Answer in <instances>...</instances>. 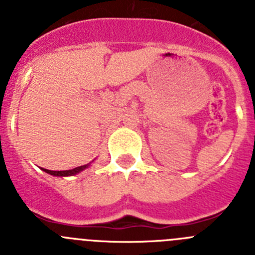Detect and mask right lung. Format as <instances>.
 <instances>
[{
    "label": "right lung",
    "mask_w": 255,
    "mask_h": 255,
    "mask_svg": "<svg viewBox=\"0 0 255 255\" xmlns=\"http://www.w3.org/2000/svg\"><path fill=\"white\" fill-rule=\"evenodd\" d=\"M89 163L84 164V166H79V167L73 168V170H66V171H51V170H46V168H42L44 172L49 173V175H53V176H73V175H76V173L82 172L83 170L88 168Z\"/></svg>",
    "instance_id": "obj_1"
}]
</instances>
